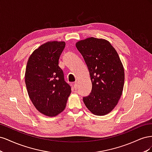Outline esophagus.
Wrapping results in <instances>:
<instances>
[{
  "label": "esophagus",
  "instance_id": "1",
  "mask_svg": "<svg viewBox=\"0 0 152 152\" xmlns=\"http://www.w3.org/2000/svg\"><path fill=\"white\" fill-rule=\"evenodd\" d=\"M73 87H74V89H75V90H77V87H78V83H77V82H74V84H73Z\"/></svg>",
  "mask_w": 152,
  "mask_h": 152
}]
</instances>
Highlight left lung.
<instances>
[{"instance_id": "1", "label": "left lung", "mask_w": 152, "mask_h": 152, "mask_svg": "<svg viewBox=\"0 0 152 152\" xmlns=\"http://www.w3.org/2000/svg\"><path fill=\"white\" fill-rule=\"evenodd\" d=\"M89 72L91 93L83 98L86 107L96 115L110 113L118 103L124 84V70L108 41L94 37L76 44Z\"/></svg>"}]
</instances>
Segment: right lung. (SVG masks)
I'll return each mask as SVG.
<instances>
[{
	"mask_svg": "<svg viewBox=\"0 0 152 152\" xmlns=\"http://www.w3.org/2000/svg\"><path fill=\"white\" fill-rule=\"evenodd\" d=\"M65 42H49L35 50L27 62L25 84L37 110L53 117L65 108L71 87L65 82L59 59Z\"/></svg>",
	"mask_w": 152,
	"mask_h": 152,
	"instance_id": "1",
	"label": "right lung"
}]
</instances>
